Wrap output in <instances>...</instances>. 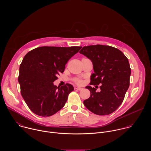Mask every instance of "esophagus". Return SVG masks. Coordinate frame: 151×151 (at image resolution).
<instances>
[{
	"mask_svg": "<svg viewBox=\"0 0 151 151\" xmlns=\"http://www.w3.org/2000/svg\"><path fill=\"white\" fill-rule=\"evenodd\" d=\"M75 89L77 90H78V91H81V90H82V88H81V87H76Z\"/></svg>",
	"mask_w": 151,
	"mask_h": 151,
	"instance_id": "34e87169",
	"label": "esophagus"
}]
</instances>
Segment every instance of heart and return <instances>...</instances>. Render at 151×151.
Masks as SVG:
<instances>
[{
  "label": "heart",
  "instance_id": "heart-1",
  "mask_svg": "<svg viewBox=\"0 0 151 151\" xmlns=\"http://www.w3.org/2000/svg\"><path fill=\"white\" fill-rule=\"evenodd\" d=\"M75 82L76 83H78V84H81L82 83V80H81L80 79H75Z\"/></svg>",
  "mask_w": 151,
  "mask_h": 151
}]
</instances>
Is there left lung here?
<instances>
[{
	"label": "left lung",
	"mask_w": 151,
	"mask_h": 151,
	"mask_svg": "<svg viewBox=\"0 0 151 151\" xmlns=\"http://www.w3.org/2000/svg\"><path fill=\"white\" fill-rule=\"evenodd\" d=\"M79 53L91 60L94 73L90 84H100L101 90L96 92L94 87H86L91 95L83 101L84 105L96 115L112 114L122 103L130 85L131 69L128 58L119 50L102 45L83 47Z\"/></svg>",
	"instance_id": "obj_1"
}]
</instances>
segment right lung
<instances>
[{
    "label": "right lung",
    "mask_w": 151,
    "mask_h": 151,
    "mask_svg": "<svg viewBox=\"0 0 151 151\" xmlns=\"http://www.w3.org/2000/svg\"><path fill=\"white\" fill-rule=\"evenodd\" d=\"M82 47H41L29 51L19 66L21 94L35 114L47 117L59 111L67 101L73 87H61L53 82L65 69L66 64Z\"/></svg>",
    "instance_id": "obj_1"
}]
</instances>
